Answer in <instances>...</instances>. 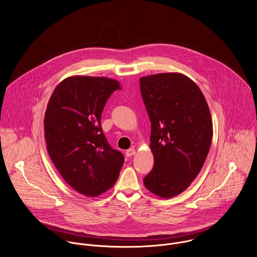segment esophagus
Instances as JSON below:
<instances>
[{
  "label": "esophagus",
  "instance_id": "obj_1",
  "mask_svg": "<svg viewBox=\"0 0 257 257\" xmlns=\"http://www.w3.org/2000/svg\"><path fill=\"white\" fill-rule=\"evenodd\" d=\"M135 154H136V150H135V149H129V150L126 151V156H127L128 158L134 156Z\"/></svg>",
  "mask_w": 257,
  "mask_h": 257
}]
</instances>
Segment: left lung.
I'll return each instance as SVG.
<instances>
[{"label": "left lung", "instance_id": "8db88e82", "mask_svg": "<svg viewBox=\"0 0 257 257\" xmlns=\"http://www.w3.org/2000/svg\"><path fill=\"white\" fill-rule=\"evenodd\" d=\"M140 88L155 159L144 184L152 193L171 198L184 191L201 171L212 142V117L198 86L182 74L143 77Z\"/></svg>", "mask_w": 257, "mask_h": 257}]
</instances>
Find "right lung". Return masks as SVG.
<instances>
[{
	"label": "right lung",
	"mask_w": 257,
	"mask_h": 257,
	"mask_svg": "<svg viewBox=\"0 0 257 257\" xmlns=\"http://www.w3.org/2000/svg\"><path fill=\"white\" fill-rule=\"evenodd\" d=\"M119 88L108 78L70 77L56 86L45 111L48 154L65 181L86 196L112 187L124 164L100 124L106 101Z\"/></svg>",
	"instance_id": "add662e5"
}]
</instances>
